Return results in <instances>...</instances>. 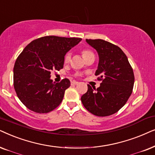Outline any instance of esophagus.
I'll return each instance as SVG.
<instances>
[{"label":"esophagus","instance_id":"esophagus-1","mask_svg":"<svg viewBox=\"0 0 155 155\" xmlns=\"http://www.w3.org/2000/svg\"><path fill=\"white\" fill-rule=\"evenodd\" d=\"M78 83H79V82L76 81H71V85H76V84H78Z\"/></svg>","mask_w":155,"mask_h":155}]
</instances>
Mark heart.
<instances>
[{
  "label": "heart",
  "mask_w": 155,
  "mask_h": 155,
  "mask_svg": "<svg viewBox=\"0 0 155 155\" xmlns=\"http://www.w3.org/2000/svg\"><path fill=\"white\" fill-rule=\"evenodd\" d=\"M81 52L82 57H84V59H86L88 57L94 56V53H93L91 50H89V49H82ZM70 59H71V52H70V51H68V52L65 54L64 57V63H68L70 61Z\"/></svg>",
  "instance_id": "1"
}]
</instances>
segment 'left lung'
I'll return each instance as SVG.
<instances>
[{
    "instance_id": "1",
    "label": "left lung",
    "mask_w": 155,
    "mask_h": 155,
    "mask_svg": "<svg viewBox=\"0 0 155 155\" xmlns=\"http://www.w3.org/2000/svg\"><path fill=\"white\" fill-rule=\"evenodd\" d=\"M86 41L98 51L99 63L95 75L102 83L97 88L88 84L81 102L92 114L108 116L117 112L130 96L135 81L133 68L117 45L101 39Z\"/></svg>"
}]
</instances>
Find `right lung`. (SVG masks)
I'll return each instance as SVG.
<instances>
[{
  "label": "right lung",
  "instance_id": "obj_1",
  "mask_svg": "<svg viewBox=\"0 0 155 155\" xmlns=\"http://www.w3.org/2000/svg\"><path fill=\"white\" fill-rule=\"evenodd\" d=\"M81 40L45 36L25 47L14 65L13 85L18 98L28 109L47 113L61 104L70 81L64 79L55 84L50 79L51 71L62 69L65 54Z\"/></svg>",
  "mask_w": 155,
  "mask_h": 155
}]
</instances>
